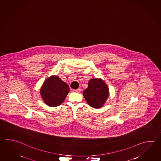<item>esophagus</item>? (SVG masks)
I'll use <instances>...</instances> for the list:
<instances>
[{"instance_id":"obj_1","label":"esophagus","mask_w":161,"mask_h":161,"mask_svg":"<svg viewBox=\"0 0 161 161\" xmlns=\"http://www.w3.org/2000/svg\"><path fill=\"white\" fill-rule=\"evenodd\" d=\"M74 91L75 92H78V93H79V92L81 91V89H75Z\"/></svg>"}]
</instances>
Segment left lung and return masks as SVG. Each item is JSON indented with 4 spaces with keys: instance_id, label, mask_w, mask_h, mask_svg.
Wrapping results in <instances>:
<instances>
[{
    "instance_id": "left-lung-1",
    "label": "left lung",
    "mask_w": 161,
    "mask_h": 161,
    "mask_svg": "<svg viewBox=\"0 0 161 161\" xmlns=\"http://www.w3.org/2000/svg\"><path fill=\"white\" fill-rule=\"evenodd\" d=\"M83 95L89 105L94 108H99L104 105L108 97V88L102 79H91Z\"/></svg>"
}]
</instances>
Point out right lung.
<instances>
[{"label": "right lung", "mask_w": 161, "mask_h": 161, "mask_svg": "<svg viewBox=\"0 0 161 161\" xmlns=\"http://www.w3.org/2000/svg\"><path fill=\"white\" fill-rule=\"evenodd\" d=\"M69 91L66 82L57 75H52L43 83L40 93L46 105L54 107L63 103Z\"/></svg>", "instance_id": "obj_1"}]
</instances>
